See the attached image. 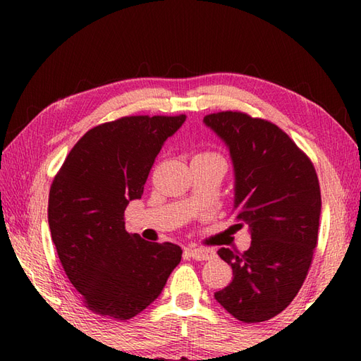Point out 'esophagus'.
I'll list each match as a JSON object with an SVG mask.
<instances>
[{"instance_id":"esophagus-1","label":"esophagus","mask_w":361,"mask_h":361,"mask_svg":"<svg viewBox=\"0 0 361 361\" xmlns=\"http://www.w3.org/2000/svg\"><path fill=\"white\" fill-rule=\"evenodd\" d=\"M188 255L195 260H211L216 257V251L211 248H190L188 250Z\"/></svg>"}]
</instances>
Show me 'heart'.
<instances>
[{"label":"heart","mask_w":361,"mask_h":361,"mask_svg":"<svg viewBox=\"0 0 361 361\" xmlns=\"http://www.w3.org/2000/svg\"><path fill=\"white\" fill-rule=\"evenodd\" d=\"M197 157H202V158H209V159H219V161H224V158H221L219 153H216V152H204V153H200V155H197ZM225 163V161H224Z\"/></svg>","instance_id":"heart-1"}]
</instances>
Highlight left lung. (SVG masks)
Returning a JSON list of instances; mask_svg holds the SVG:
<instances>
[{
  "label": "left lung",
  "instance_id": "8db88e82",
  "mask_svg": "<svg viewBox=\"0 0 361 361\" xmlns=\"http://www.w3.org/2000/svg\"><path fill=\"white\" fill-rule=\"evenodd\" d=\"M234 166L235 219L248 226L245 252L220 248L233 281L214 298L243 323L278 315L301 288L318 242L321 190L307 155L286 132L240 111L204 116Z\"/></svg>",
  "mask_w": 361,
  "mask_h": 361
}]
</instances>
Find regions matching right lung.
Masks as SVG:
<instances>
[{"instance_id": "obj_1", "label": "right lung", "mask_w": 361, "mask_h": 361, "mask_svg": "<svg viewBox=\"0 0 361 361\" xmlns=\"http://www.w3.org/2000/svg\"><path fill=\"white\" fill-rule=\"evenodd\" d=\"M185 121V114L126 116L91 128L52 181V242L68 279L97 315L136 317L180 264L178 245L128 234L124 212L141 198L161 147Z\"/></svg>"}]
</instances>
